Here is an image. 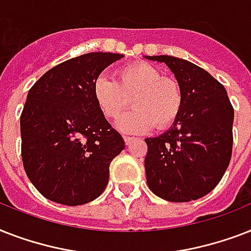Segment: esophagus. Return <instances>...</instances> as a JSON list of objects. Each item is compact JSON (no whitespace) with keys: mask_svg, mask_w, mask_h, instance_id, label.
Segmentation results:
<instances>
[{"mask_svg":"<svg viewBox=\"0 0 251 251\" xmlns=\"http://www.w3.org/2000/svg\"><path fill=\"white\" fill-rule=\"evenodd\" d=\"M134 139H135V138H133V137H124V141H125L126 146H129L130 143L134 141Z\"/></svg>","mask_w":251,"mask_h":251,"instance_id":"1","label":"esophagus"}]
</instances>
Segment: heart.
<instances>
[{
  "mask_svg": "<svg viewBox=\"0 0 251 251\" xmlns=\"http://www.w3.org/2000/svg\"><path fill=\"white\" fill-rule=\"evenodd\" d=\"M94 98L99 109L109 120H116L130 105L134 109L117 121L122 133H147L171 126L178 117L182 94L178 83L161 76L155 66L147 62L126 65L118 72V82L100 75L94 82Z\"/></svg>",
  "mask_w": 251,
  "mask_h": 251,
  "instance_id": "b5f03b06",
  "label": "heart"
}]
</instances>
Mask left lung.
Listing matches in <instances>:
<instances>
[{
	"mask_svg": "<svg viewBox=\"0 0 251 251\" xmlns=\"http://www.w3.org/2000/svg\"><path fill=\"white\" fill-rule=\"evenodd\" d=\"M145 58L167 65L182 94L181 110L171 129L146 138L147 185L169 202L202 198L229 165L233 106L224 86L197 65L173 56Z\"/></svg>",
	"mask_w": 251,
	"mask_h": 251,
	"instance_id": "1",
	"label": "left lung"
}]
</instances>
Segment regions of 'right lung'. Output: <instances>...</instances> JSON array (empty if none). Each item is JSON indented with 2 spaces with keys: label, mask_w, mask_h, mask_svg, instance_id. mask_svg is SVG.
<instances>
[{
  "label": "right lung",
  "mask_w": 251,
  "mask_h": 251,
  "mask_svg": "<svg viewBox=\"0 0 251 251\" xmlns=\"http://www.w3.org/2000/svg\"><path fill=\"white\" fill-rule=\"evenodd\" d=\"M117 53L82 54L48 70L21 114L22 160L32 185L52 202L79 206L101 194L110 161L125 149L94 98V82Z\"/></svg>",
  "instance_id": "right-lung-1"
}]
</instances>
